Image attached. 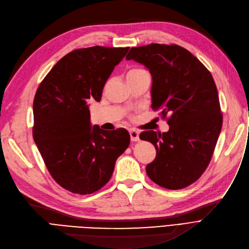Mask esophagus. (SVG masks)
I'll list each match as a JSON object with an SVG mask.
<instances>
[{
	"label": "esophagus",
	"instance_id": "1",
	"mask_svg": "<svg viewBox=\"0 0 249 249\" xmlns=\"http://www.w3.org/2000/svg\"><path fill=\"white\" fill-rule=\"evenodd\" d=\"M129 136H130V140L131 142H139L140 141V133L136 129H129Z\"/></svg>",
	"mask_w": 249,
	"mask_h": 249
}]
</instances>
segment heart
I'll list each match as a JSON object with an SVG mask.
<instances>
[{
  "mask_svg": "<svg viewBox=\"0 0 249 249\" xmlns=\"http://www.w3.org/2000/svg\"><path fill=\"white\" fill-rule=\"evenodd\" d=\"M142 71H144L143 69H140V68H137V69H133V70H130L128 73H127V76H129V75H134V74H137V73H139V72H142Z\"/></svg>",
  "mask_w": 249,
  "mask_h": 249,
  "instance_id": "obj_1",
  "label": "heart"
}]
</instances>
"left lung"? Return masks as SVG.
I'll use <instances>...</instances> for the list:
<instances>
[{
	"mask_svg": "<svg viewBox=\"0 0 249 249\" xmlns=\"http://www.w3.org/2000/svg\"><path fill=\"white\" fill-rule=\"evenodd\" d=\"M150 70L152 108L170 125L167 133L145 130L141 140L152 142L155 160L145 167L159 186L179 190L197 181L208 167L220 135L223 116L217 87L209 70L176 44L133 47L126 55Z\"/></svg>",
	"mask_w": 249,
	"mask_h": 249,
	"instance_id": "obj_1",
	"label": "left lung"
}]
</instances>
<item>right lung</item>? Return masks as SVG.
<instances>
[{"label":"right lung","instance_id":"right-lung-1","mask_svg":"<svg viewBox=\"0 0 249 249\" xmlns=\"http://www.w3.org/2000/svg\"><path fill=\"white\" fill-rule=\"evenodd\" d=\"M129 47L73 50L40 83L33 102V139L52 178L67 191L91 194L110 179L115 160L128 147L124 128H91L89 102Z\"/></svg>","mask_w":249,"mask_h":249}]
</instances>
